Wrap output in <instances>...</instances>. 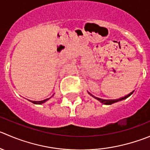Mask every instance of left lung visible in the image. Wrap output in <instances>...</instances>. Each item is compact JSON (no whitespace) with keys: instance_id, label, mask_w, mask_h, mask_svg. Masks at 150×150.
I'll list each match as a JSON object with an SVG mask.
<instances>
[{"instance_id":"obj_1","label":"left lung","mask_w":150,"mask_h":150,"mask_svg":"<svg viewBox=\"0 0 150 150\" xmlns=\"http://www.w3.org/2000/svg\"><path fill=\"white\" fill-rule=\"evenodd\" d=\"M133 92L130 93V94H129L126 95L125 97H122V98L117 99V100H103V99H100V98H98V97H94V95H92V94H90L89 92H88V93L90 94V95L92 96V97H94V98L97 99V100H98V101H100V103H103V104H104V105H111V104H113V103H117V102L121 101V100H125L126 98H127V97H130V96L132 94H133Z\"/></svg>"}]
</instances>
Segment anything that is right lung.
Segmentation results:
<instances>
[{
    "mask_svg": "<svg viewBox=\"0 0 150 150\" xmlns=\"http://www.w3.org/2000/svg\"><path fill=\"white\" fill-rule=\"evenodd\" d=\"M50 98H47V99H46V100H42V101H32V103H33V104H37V105H41V104H42V103H45L46 101H47V100H49V99Z\"/></svg>",
    "mask_w": 150,
    "mask_h": 150,
    "instance_id": "obj_1",
    "label": "right lung"
}]
</instances>
